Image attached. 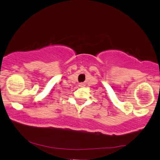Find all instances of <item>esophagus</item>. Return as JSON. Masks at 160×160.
<instances>
[{"label": "esophagus", "mask_w": 160, "mask_h": 160, "mask_svg": "<svg viewBox=\"0 0 160 160\" xmlns=\"http://www.w3.org/2000/svg\"><path fill=\"white\" fill-rule=\"evenodd\" d=\"M79 86H80V87H84V83H80V84H79Z\"/></svg>", "instance_id": "34e87169"}]
</instances>
